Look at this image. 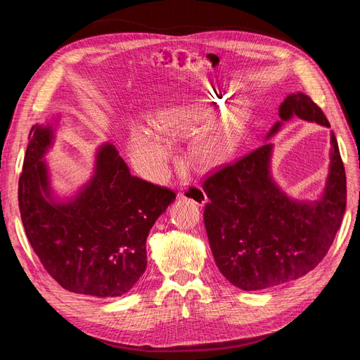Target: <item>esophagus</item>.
<instances>
[{
	"label": "esophagus",
	"instance_id": "esophagus-1",
	"mask_svg": "<svg viewBox=\"0 0 360 360\" xmlns=\"http://www.w3.org/2000/svg\"><path fill=\"white\" fill-rule=\"evenodd\" d=\"M180 197L184 200H191L198 205H204L207 202V195L198 184H184L180 191Z\"/></svg>",
	"mask_w": 360,
	"mask_h": 360
}]
</instances>
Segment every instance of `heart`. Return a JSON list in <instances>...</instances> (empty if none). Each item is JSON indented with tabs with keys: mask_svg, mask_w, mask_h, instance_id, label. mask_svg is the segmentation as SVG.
Returning a JSON list of instances; mask_svg holds the SVG:
<instances>
[{
	"mask_svg": "<svg viewBox=\"0 0 360 360\" xmlns=\"http://www.w3.org/2000/svg\"><path fill=\"white\" fill-rule=\"evenodd\" d=\"M210 102L167 108L153 117L155 126L138 124L134 129L130 147L153 176H162L172 156L169 138L183 139L193 136L189 156L202 169L221 167L234 155L245 129V112L233 111L210 123L225 101L221 96V99L212 97Z\"/></svg>",
	"mask_w": 360,
	"mask_h": 360,
	"instance_id": "b5f03b06",
	"label": "heart"
}]
</instances>
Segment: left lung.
I'll use <instances>...</instances> for the list:
<instances>
[{"mask_svg":"<svg viewBox=\"0 0 360 360\" xmlns=\"http://www.w3.org/2000/svg\"><path fill=\"white\" fill-rule=\"evenodd\" d=\"M292 115L330 127L303 93L287 96L279 106L282 122ZM330 146L329 176L317 201H296L279 189L270 174L269 143L204 180L207 237L217 269L233 285L255 291L285 284L307 275L328 254L347 204L345 169L332 130Z\"/></svg>","mask_w":360,"mask_h":360,"instance_id":"obj_1","label":"left lung"}]
</instances>
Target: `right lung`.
<instances>
[{
    "label": "right lung",
    "mask_w": 360,
    "mask_h": 360,
    "mask_svg": "<svg viewBox=\"0 0 360 360\" xmlns=\"http://www.w3.org/2000/svg\"><path fill=\"white\" fill-rule=\"evenodd\" d=\"M28 139L18 200L40 263L72 292L123 296L146 271L148 233L176 193L132 176L115 147L103 144L90 181L75 197L57 201L43 160L53 129L34 124Z\"/></svg>",
    "instance_id": "1"
}]
</instances>
